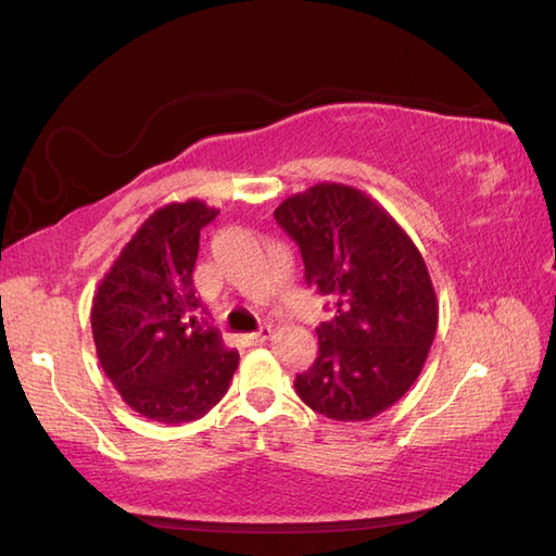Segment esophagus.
<instances>
[{
  "label": "esophagus",
  "instance_id": "obj_1",
  "mask_svg": "<svg viewBox=\"0 0 556 556\" xmlns=\"http://www.w3.org/2000/svg\"><path fill=\"white\" fill-rule=\"evenodd\" d=\"M271 328H260L257 332H250V334H241V344L243 346H255V344H263L269 340Z\"/></svg>",
  "mask_w": 556,
  "mask_h": 556
}]
</instances>
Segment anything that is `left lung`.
<instances>
[{"instance_id": "1", "label": "left lung", "mask_w": 556, "mask_h": 556, "mask_svg": "<svg viewBox=\"0 0 556 556\" xmlns=\"http://www.w3.org/2000/svg\"><path fill=\"white\" fill-rule=\"evenodd\" d=\"M275 216L299 243L308 287L334 303L320 352L296 376L299 397L334 421H366L419 378L439 328V301L415 241L371 194L318 182Z\"/></svg>"}]
</instances>
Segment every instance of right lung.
<instances>
[{"label":"right lung","instance_id":"add662e5","mask_svg":"<svg viewBox=\"0 0 556 556\" xmlns=\"http://www.w3.org/2000/svg\"><path fill=\"white\" fill-rule=\"evenodd\" d=\"M219 210L202 200L163 204L137 228L91 301L96 354L137 415L178 427L204 417L238 368L219 332L190 330L200 228ZM192 320V318H190Z\"/></svg>","mask_w":556,"mask_h":556}]
</instances>
